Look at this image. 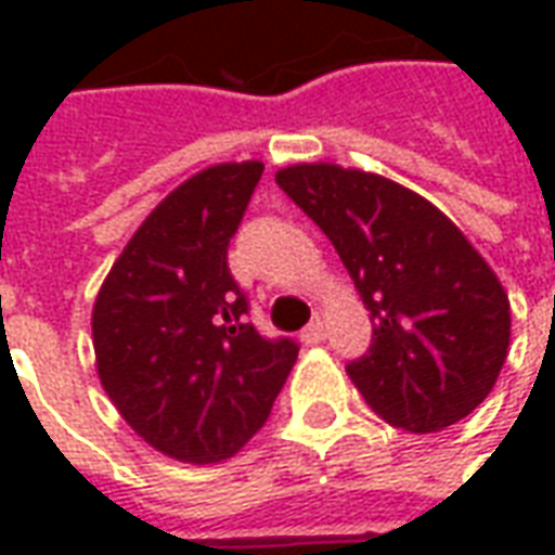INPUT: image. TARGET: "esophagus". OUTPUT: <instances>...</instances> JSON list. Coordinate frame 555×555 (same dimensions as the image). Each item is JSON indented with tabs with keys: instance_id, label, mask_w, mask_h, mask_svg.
I'll list each match as a JSON object with an SVG mask.
<instances>
[{
	"instance_id": "34e87169",
	"label": "esophagus",
	"mask_w": 555,
	"mask_h": 555,
	"mask_svg": "<svg viewBox=\"0 0 555 555\" xmlns=\"http://www.w3.org/2000/svg\"><path fill=\"white\" fill-rule=\"evenodd\" d=\"M300 338H302V341H306V345H321V341H324V338H326L324 321H312V324L302 330Z\"/></svg>"
}]
</instances>
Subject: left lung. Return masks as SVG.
<instances>
[{
    "label": "left lung",
    "instance_id": "left-lung-1",
    "mask_svg": "<svg viewBox=\"0 0 555 555\" xmlns=\"http://www.w3.org/2000/svg\"><path fill=\"white\" fill-rule=\"evenodd\" d=\"M276 183L336 246L372 314V348L348 365L365 404L410 434L469 416L508 357L512 302L464 231L377 171L294 163Z\"/></svg>",
    "mask_w": 555,
    "mask_h": 555
}]
</instances>
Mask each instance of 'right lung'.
I'll list each match as a JSON object with an SVG mask.
<instances>
[{"mask_svg":"<svg viewBox=\"0 0 555 555\" xmlns=\"http://www.w3.org/2000/svg\"><path fill=\"white\" fill-rule=\"evenodd\" d=\"M261 159L195 171L133 231L91 309L103 392L139 437L181 464H217L261 430L297 362L258 336L229 273V241Z\"/></svg>","mask_w":555,"mask_h":555,"instance_id":"obj_1","label":"right lung"}]
</instances>
